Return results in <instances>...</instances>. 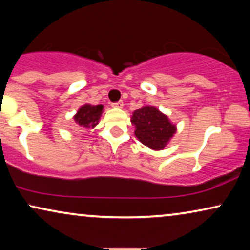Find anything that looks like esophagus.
Listing matches in <instances>:
<instances>
[{
    "mask_svg": "<svg viewBox=\"0 0 250 250\" xmlns=\"http://www.w3.org/2000/svg\"><path fill=\"white\" fill-rule=\"evenodd\" d=\"M111 105H112V107H115V108H123V105H124V104H123L122 100H119L117 102H112Z\"/></svg>",
    "mask_w": 250,
    "mask_h": 250,
    "instance_id": "esophagus-1",
    "label": "esophagus"
}]
</instances>
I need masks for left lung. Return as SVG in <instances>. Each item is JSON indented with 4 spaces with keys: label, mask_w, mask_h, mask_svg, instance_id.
Segmentation results:
<instances>
[{
    "label": "left lung",
    "mask_w": 250,
    "mask_h": 250,
    "mask_svg": "<svg viewBox=\"0 0 250 250\" xmlns=\"http://www.w3.org/2000/svg\"><path fill=\"white\" fill-rule=\"evenodd\" d=\"M132 123L135 125V135L140 142L153 150L165 148L176 131L167 116L155 107L136 109L132 116Z\"/></svg>",
    "instance_id": "1"
}]
</instances>
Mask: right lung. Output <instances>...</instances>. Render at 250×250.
Listing matches in <instances>:
<instances>
[{
  "mask_svg": "<svg viewBox=\"0 0 250 250\" xmlns=\"http://www.w3.org/2000/svg\"><path fill=\"white\" fill-rule=\"evenodd\" d=\"M102 109H104V105L101 104L95 105V107L94 105L85 104L80 108V110L75 115V122L80 126H83V127H94L98 124L99 119H100Z\"/></svg>",
  "mask_w": 250,
  "mask_h": 250,
  "instance_id": "add662e5",
  "label": "right lung"
}]
</instances>
